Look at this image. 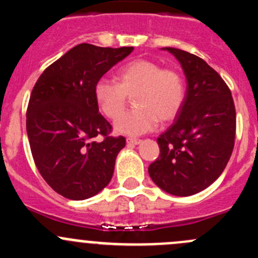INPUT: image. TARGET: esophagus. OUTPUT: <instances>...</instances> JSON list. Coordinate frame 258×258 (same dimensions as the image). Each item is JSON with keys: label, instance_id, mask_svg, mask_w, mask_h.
Here are the masks:
<instances>
[{"label": "esophagus", "instance_id": "esophagus-1", "mask_svg": "<svg viewBox=\"0 0 258 258\" xmlns=\"http://www.w3.org/2000/svg\"><path fill=\"white\" fill-rule=\"evenodd\" d=\"M142 142V140L140 139H127V145H140Z\"/></svg>", "mask_w": 258, "mask_h": 258}]
</instances>
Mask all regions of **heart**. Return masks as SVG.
<instances>
[{"instance_id": "1", "label": "heart", "mask_w": 258, "mask_h": 258, "mask_svg": "<svg viewBox=\"0 0 258 258\" xmlns=\"http://www.w3.org/2000/svg\"><path fill=\"white\" fill-rule=\"evenodd\" d=\"M117 83L107 79L96 81L93 97L108 118H116L124 109L128 96L135 93V110L114 121L116 132L139 136L156 128L158 119L168 122L177 116L186 97L182 75L173 69H162L158 62L139 58L124 63L116 74Z\"/></svg>"}]
</instances>
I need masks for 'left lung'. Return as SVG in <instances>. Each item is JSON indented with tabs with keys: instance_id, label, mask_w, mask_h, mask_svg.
I'll return each mask as SVG.
<instances>
[{
	"instance_id": "8db88e82",
	"label": "left lung",
	"mask_w": 258,
	"mask_h": 258,
	"mask_svg": "<svg viewBox=\"0 0 258 258\" xmlns=\"http://www.w3.org/2000/svg\"><path fill=\"white\" fill-rule=\"evenodd\" d=\"M186 76L183 106L157 139L160 156L148 167L152 181L173 196H191L212 184L227 166L235 146L236 110L220 75L200 57L165 47Z\"/></svg>"
}]
</instances>
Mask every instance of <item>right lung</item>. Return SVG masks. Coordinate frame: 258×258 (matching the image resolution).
Returning <instances> with one entry per match:
<instances>
[{"label":"right lung","instance_id":"add662e5","mask_svg":"<svg viewBox=\"0 0 258 258\" xmlns=\"http://www.w3.org/2000/svg\"><path fill=\"white\" fill-rule=\"evenodd\" d=\"M132 51L81 43L48 66L33 87L26 113L31 152L43 179L66 199H90L112 178L126 140L108 136L112 126L98 113L93 86Z\"/></svg>","mask_w":258,"mask_h":258}]
</instances>
